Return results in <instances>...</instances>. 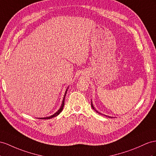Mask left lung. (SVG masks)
Wrapping results in <instances>:
<instances>
[{
  "mask_svg": "<svg viewBox=\"0 0 156 156\" xmlns=\"http://www.w3.org/2000/svg\"><path fill=\"white\" fill-rule=\"evenodd\" d=\"M91 107H92V109H94V110H95V111H96V112L98 113H99V114H100V115H105V116H106V117H111V118H112L111 117H110V116H107V115H103V114H102V113H101L100 112H99L98 111H97L96 109H95V108L94 107V105H93V103H92V101H91Z\"/></svg>",
  "mask_w": 156,
  "mask_h": 156,
  "instance_id": "left-lung-1",
  "label": "left lung"
}]
</instances>
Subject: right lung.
<instances>
[{
  "mask_svg": "<svg viewBox=\"0 0 156 156\" xmlns=\"http://www.w3.org/2000/svg\"><path fill=\"white\" fill-rule=\"evenodd\" d=\"M68 88H69V87H67V89L65 91V95H64V98H63V99H62V104H61V107H60L59 109L55 113H54L53 115H51V116L49 117H41V118H38V119H51V118H53L55 117H57V115H58L60 114V113L61 112V111H62L63 109V107H64V105H65V96H66V92H67V90H68Z\"/></svg>",
  "mask_w": 156,
  "mask_h": 156,
  "instance_id": "obj_1",
  "label": "right lung"
}]
</instances>
